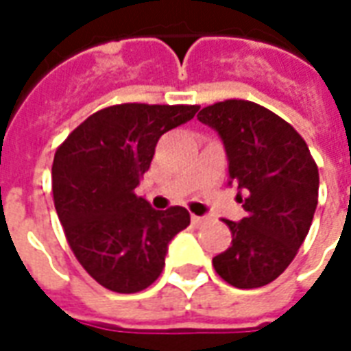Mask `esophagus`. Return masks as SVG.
<instances>
[{"label": "esophagus", "mask_w": 351, "mask_h": 351, "mask_svg": "<svg viewBox=\"0 0 351 351\" xmlns=\"http://www.w3.org/2000/svg\"><path fill=\"white\" fill-rule=\"evenodd\" d=\"M205 221H206V220H205V218H203V216H195V214L191 216V223H193L195 228H199V226H203Z\"/></svg>", "instance_id": "1"}]
</instances>
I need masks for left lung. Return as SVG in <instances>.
<instances>
[{
  "label": "left lung",
  "instance_id": "left-lung-1",
  "mask_svg": "<svg viewBox=\"0 0 351 351\" xmlns=\"http://www.w3.org/2000/svg\"><path fill=\"white\" fill-rule=\"evenodd\" d=\"M223 141L229 184L246 191V218L226 220L231 246L213 259L228 284L252 289L286 271L308 235L317 206L319 175L304 138L258 103L228 99L197 114Z\"/></svg>",
  "mask_w": 351,
  "mask_h": 351
}]
</instances>
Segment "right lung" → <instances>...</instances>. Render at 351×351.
Returning <instances> with one entry per match:
<instances>
[{"label": "right lung", "instance_id": "right-lung-1", "mask_svg": "<svg viewBox=\"0 0 351 351\" xmlns=\"http://www.w3.org/2000/svg\"><path fill=\"white\" fill-rule=\"evenodd\" d=\"M197 110V105H112L88 116L56 150L58 218L75 258L110 291L137 293L154 284L169 243L190 226L184 206L156 210L135 188L161 135Z\"/></svg>", "mask_w": 351, "mask_h": 351}]
</instances>
